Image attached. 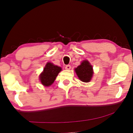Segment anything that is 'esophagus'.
I'll return each instance as SVG.
<instances>
[{
    "mask_svg": "<svg viewBox=\"0 0 133 133\" xmlns=\"http://www.w3.org/2000/svg\"><path fill=\"white\" fill-rule=\"evenodd\" d=\"M65 69H66V70H70V69H71L70 65H66V67H65Z\"/></svg>",
    "mask_w": 133,
    "mask_h": 133,
    "instance_id": "34e87169",
    "label": "esophagus"
}]
</instances>
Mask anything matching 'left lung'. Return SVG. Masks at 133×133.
Here are the masks:
<instances>
[{
  "label": "left lung",
  "instance_id": "obj_1",
  "mask_svg": "<svg viewBox=\"0 0 133 133\" xmlns=\"http://www.w3.org/2000/svg\"><path fill=\"white\" fill-rule=\"evenodd\" d=\"M77 76L84 82H90L93 75V69L88 60H84L75 69Z\"/></svg>",
  "mask_w": 133,
  "mask_h": 133
}]
</instances>
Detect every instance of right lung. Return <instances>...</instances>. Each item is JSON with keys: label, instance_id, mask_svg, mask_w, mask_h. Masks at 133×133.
Returning <instances> with one entry per match:
<instances>
[{"label": "right lung", "instance_id": "obj_1", "mask_svg": "<svg viewBox=\"0 0 133 133\" xmlns=\"http://www.w3.org/2000/svg\"><path fill=\"white\" fill-rule=\"evenodd\" d=\"M61 70V68L48 62L45 65L43 71L39 75L41 84L45 87H49L54 83L56 77Z\"/></svg>", "mask_w": 133, "mask_h": 133}]
</instances>
